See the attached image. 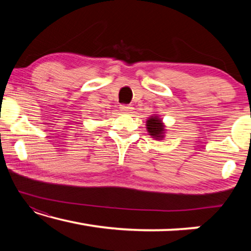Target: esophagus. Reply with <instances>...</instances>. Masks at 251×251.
Masks as SVG:
<instances>
[{
    "label": "esophagus",
    "instance_id": "34e87169",
    "mask_svg": "<svg viewBox=\"0 0 251 251\" xmlns=\"http://www.w3.org/2000/svg\"><path fill=\"white\" fill-rule=\"evenodd\" d=\"M133 109V107H131V106H129V105H121V110L123 113H129L130 110Z\"/></svg>",
    "mask_w": 251,
    "mask_h": 251
}]
</instances>
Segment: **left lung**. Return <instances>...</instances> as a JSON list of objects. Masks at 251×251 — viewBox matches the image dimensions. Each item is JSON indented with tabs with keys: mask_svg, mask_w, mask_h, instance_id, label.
<instances>
[{
	"mask_svg": "<svg viewBox=\"0 0 251 251\" xmlns=\"http://www.w3.org/2000/svg\"><path fill=\"white\" fill-rule=\"evenodd\" d=\"M147 131L150 133L152 138L163 139L165 126L158 116H151L150 120H147Z\"/></svg>",
	"mask_w": 251,
	"mask_h": 251,
	"instance_id": "left-lung-1",
	"label": "left lung"
}]
</instances>
